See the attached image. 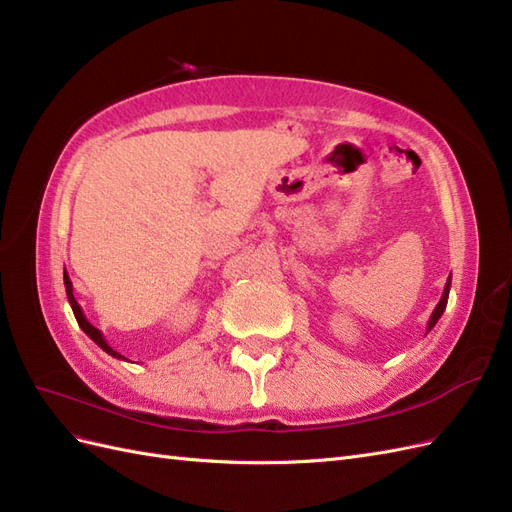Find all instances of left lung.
<instances>
[{
	"label": "left lung",
	"mask_w": 512,
	"mask_h": 512,
	"mask_svg": "<svg viewBox=\"0 0 512 512\" xmlns=\"http://www.w3.org/2000/svg\"><path fill=\"white\" fill-rule=\"evenodd\" d=\"M448 292H451V277H448V280H446V286H444V292H442V299L438 301L436 309H433L431 316H429V322H427V333H429L433 327H436V322L442 318L444 309H446V303H448Z\"/></svg>",
	"instance_id": "8db88e82"
}]
</instances>
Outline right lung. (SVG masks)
<instances>
[{
	"label": "right lung",
	"instance_id": "right-lung-1",
	"mask_svg": "<svg viewBox=\"0 0 512 512\" xmlns=\"http://www.w3.org/2000/svg\"><path fill=\"white\" fill-rule=\"evenodd\" d=\"M64 284H66V294H68V301H70V307H72V312H74V318H76V322H79V327L94 339V342L106 352V354H111V356H115V359H121V361H128L126 356H121L117 350H113L111 346H108V342L104 339V335H102V331L100 329H96L94 324H91L87 318H85V314H83V309H81V305L76 303V299H74V292H72V282H70V277H68V273H66V269H64Z\"/></svg>",
	"mask_w": 512,
	"mask_h": 512
}]
</instances>
